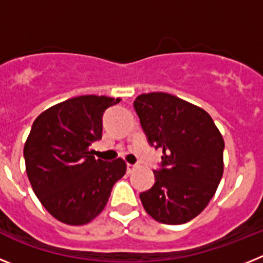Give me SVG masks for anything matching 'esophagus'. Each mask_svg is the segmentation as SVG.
<instances>
[{
  "mask_svg": "<svg viewBox=\"0 0 263 263\" xmlns=\"http://www.w3.org/2000/svg\"><path fill=\"white\" fill-rule=\"evenodd\" d=\"M127 173L129 174H132L134 171V170H136V166H134V164H130V163H127Z\"/></svg>",
  "mask_w": 263,
  "mask_h": 263,
  "instance_id": "esophagus-1",
  "label": "esophagus"
}]
</instances>
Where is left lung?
I'll return each mask as SVG.
<instances>
[{
    "mask_svg": "<svg viewBox=\"0 0 263 263\" xmlns=\"http://www.w3.org/2000/svg\"><path fill=\"white\" fill-rule=\"evenodd\" d=\"M150 145L162 148L155 183L139 195L146 212L163 224L179 225L200 215L224 173V139L200 106L164 92L134 101Z\"/></svg>",
    "mask_w": 263,
    "mask_h": 263,
    "instance_id": "left-lung-1",
    "label": "left lung"
}]
</instances>
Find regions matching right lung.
Wrapping results in <instances>:
<instances>
[{
    "label": "right lung",
    "mask_w": 263,
    "mask_h": 263,
    "mask_svg": "<svg viewBox=\"0 0 263 263\" xmlns=\"http://www.w3.org/2000/svg\"><path fill=\"white\" fill-rule=\"evenodd\" d=\"M120 99L79 96L42 111L23 155L42 205L67 225H85L103 212L111 188L126 173L124 159H96L90 145L103 137V115Z\"/></svg>",
    "instance_id": "add662e5"
}]
</instances>
